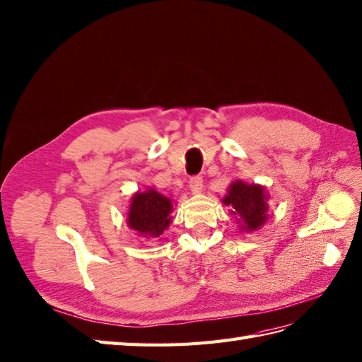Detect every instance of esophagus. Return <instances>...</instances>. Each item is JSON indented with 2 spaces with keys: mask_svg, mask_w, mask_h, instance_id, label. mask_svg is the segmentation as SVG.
Instances as JSON below:
<instances>
[{
  "mask_svg": "<svg viewBox=\"0 0 362 362\" xmlns=\"http://www.w3.org/2000/svg\"><path fill=\"white\" fill-rule=\"evenodd\" d=\"M189 188L192 192H194V194H197V192H200L202 188H204V179H202L200 175H194V177H191Z\"/></svg>",
  "mask_w": 362,
  "mask_h": 362,
  "instance_id": "1",
  "label": "esophagus"
}]
</instances>
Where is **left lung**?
<instances>
[{
	"instance_id": "8db88e82",
	"label": "left lung",
	"mask_w": 362,
	"mask_h": 362,
	"mask_svg": "<svg viewBox=\"0 0 362 362\" xmlns=\"http://www.w3.org/2000/svg\"><path fill=\"white\" fill-rule=\"evenodd\" d=\"M260 185H248L242 180L233 182L225 196L223 204L233 208V214H238L243 221V228L255 231L267 221V199Z\"/></svg>"
}]
</instances>
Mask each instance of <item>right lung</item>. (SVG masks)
I'll use <instances>...</instances> for the list:
<instances>
[{"instance_id":"1","label":"right lung","mask_w":362,"mask_h":362,"mask_svg":"<svg viewBox=\"0 0 362 362\" xmlns=\"http://www.w3.org/2000/svg\"><path fill=\"white\" fill-rule=\"evenodd\" d=\"M171 200L156 189L137 192L132 197L128 223L143 236L158 238L171 223Z\"/></svg>"}]
</instances>
